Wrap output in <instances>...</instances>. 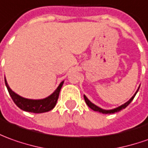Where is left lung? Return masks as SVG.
Returning <instances> with one entry per match:
<instances>
[{"mask_svg": "<svg viewBox=\"0 0 148 148\" xmlns=\"http://www.w3.org/2000/svg\"><path fill=\"white\" fill-rule=\"evenodd\" d=\"M140 87V86H139ZM139 87H138V90L136 91V92L134 93V95L130 98V99L126 102V103H125L124 104H122V105H121V106H119V107H117V108H113V109H110V110H105V109H103V108H100L99 107H98V106H96L95 104H94L93 103H91V101L89 100V99H87V96L84 95H83V97H84V99H85V102H86V103H87V105H88V107L89 108H91L92 110H94V111H95V112H101V113H103V114H110V113H114V112H119V111H121V109H123V108H126L128 105H129L130 103V102L132 101L134 99V96H135V95L137 94L138 91V89H139Z\"/></svg>", "mask_w": 148, "mask_h": 148, "instance_id": "1", "label": "left lung"}]
</instances>
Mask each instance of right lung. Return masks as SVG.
Returning <instances> with one entry per match:
<instances>
[{
	"instance_id": "obj_1",
	"label": "right lung",
	"mask_w": 148,
	"mask_h": 148,
	"mask_svg": "<svg viewBox=\"0 0 148 148\" xmlns=\"http://www.w3.org/2000/svg\"><path fill=\"white\" fill-rule=\"evenodd\" d=\"M5 86L8 89V91L10 95L11 98L19 108H21L22 110L26 111V112L42 113V112H49L55 107L64 81H62L60 83V85L57 87V88L53 94H51L49 96L46 97L45 99H31L23 98L11 90L10 87H9V85L7 83L5 78Z\"/></svg>"
}]
</instances>
